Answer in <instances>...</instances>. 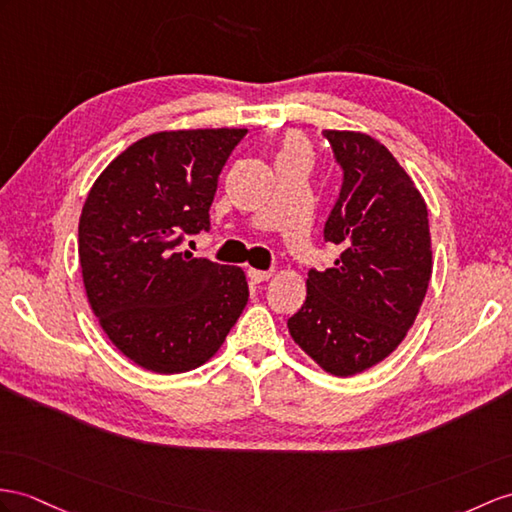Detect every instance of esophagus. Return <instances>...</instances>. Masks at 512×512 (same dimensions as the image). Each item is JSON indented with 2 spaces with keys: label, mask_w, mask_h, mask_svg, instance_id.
<instances>
[{
  "label": "esophagus",
  "mask_w": 512,
  "mask_h": 512,
  "mask_svg": "<svg viewBox=\"0 0 512 512\" xmlns=\"http://www.w3.org/2000/svg\"><path fill=\"white\" fill-rule=\"evenodd\" d=\"M273 276V271H263V269H247V278L252 280L254 284H258V282H265V280H269Z\"/></svg>",
  "instance_id": "34e87169"
}]
</instances>
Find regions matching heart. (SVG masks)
Masks as SVG:
<instances>
[{
  "label": "heart",
  "mask_w": 512,
  "mask_h": 512,
  "mask_svg": "<svg viewBox=\"0 0 512 512\" xmlns=\"http://www.w3.org/2000/svg\"><path fill=\"white\" fill-rule=\"evenodd\" d=\"M295 145H299L295 139H289V141H286V145H284V149H289V147H295Z\"/></svg>",
  "instance_id": "obj_1"
}]
</instances>
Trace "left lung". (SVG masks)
<instances>
[{"label": "left lung", "mask_w": 512, "mask_h": 512, "mask_svg": "<svg viewBox=\"0 0 512 512\" xmlns=\"http://www.w3.org/2000/svg\"><path fill=\"white\" fill-rule=\"evenodd\" d=\"M323 136L343 169L323 239L343 252L308 271L306 302L286 326L323 371L347 378L404 341L428 291L432 245L426 202L389 149L363 132Z\"/></svg>", "instance_id": "8db88e82"}]
</instances>
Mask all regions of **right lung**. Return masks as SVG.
Listing matches in <instances>:
<instances>
[{"label": "right lung", "instance_id": "1", "mask_svg": "<svg viewBox=\"0 0 512 512\" xmlns=\"http://www.w3.org/2000/svg\"><path fill=\"white\" fill-rule=\"evenodd\" d=\"M245 128L169 130L132 143L86 197L78 254L99 326L132 363L184 373L213 358L241 317V267L178 252L210 230L219 173Z\"/></svg>", "mask_w": 512, "mask_h": 512}]
</instances>
